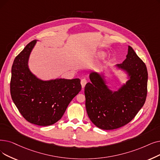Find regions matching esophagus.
Returning <instances> with one entry per match:
<instances>
[{"mask_svg":"<svg viewBox=\"0 0 160 160\" xmlns=\"http://www.w3.org/2000/svg\"><path fill=\"white\" fill-rule=\"evenodd\" d=\"M80 83H81V85H82V88L84 89L85 86H86V84H87V80L86 79H84H84H82Z\"/></svg>","mask_w":160,"mask_h":160,"instance_id":"1","label":"esophagus"}]
</instances>
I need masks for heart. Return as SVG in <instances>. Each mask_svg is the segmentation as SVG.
Segmentation results:
<instances>
[{
    "mask_svg": "<svg viewBox=\"0 0 160 160\" xmlns=\"http://www.w3.org/2000/svg\"><path fill=\"white\" fill-rule=\"evenodd\" d=\"M106 55V53L104 52H99L96 54V58L97 59H101L103 58Z\"/></svg>",
    "mask_w": 160,
    "mask_h": 160,
    "instance_id": "obj_1",
    "label": "heart"
}]
</instances>
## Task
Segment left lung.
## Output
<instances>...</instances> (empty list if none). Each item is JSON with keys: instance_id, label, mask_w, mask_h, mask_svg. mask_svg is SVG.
<instances>
[{"instance_id": "left-lung-1", "label": "left lung", "mask_w": 160, "mask_h": 160, "mask_svg": "<svg viewBox=\"0 0 160 160\" xmlns=\"http://www.w3.org/2000/svg\"><path fill=\"white\" fill-rule=\"evenodd\" d=\"M115 67L126 79L115 89L106 80L107 72H91V82L85 86L88 115L94 125L104 130L118 129L131 122L143 107L147 94V67L131 46L126 59Z\"/></svg>"}]
</instances>
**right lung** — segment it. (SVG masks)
I'll return each mask as SVG.
<instances>
[{"label": "right lung", "mask_w": 160, "mask_h": 160, "mask_svg": "<svg viewBox=\"0 0 160 160\" xmlns=\"http://www.w3.org/2000/svg\"><path fill=\"white\" fill-rule=\"evenodd\" d=\"M37 41L27 44L13 61L10 93L13 102L26 120L47 126L61 118L82 87L79 78L45 80L31 72L29 60Z\"/></svg>", "instance_id": "1"}]
</instances>
